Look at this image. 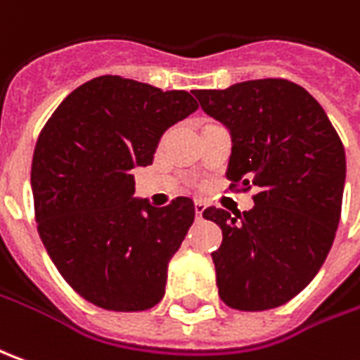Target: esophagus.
<instances>
[{"label":"esophagus","instance_id":"1","mask_svg":"<svg viewBox=\"0 0 360 360\" xmlns=\"http://www.w3.org/2000/svg\"><path fill=\"white\" fill-rule=\"evenodd\" d=\"M205 209H207V205L202 202V200H197L195 202V212H197V219H202V212H205Z\"/></svg>","mask_w":360,"mask_h":360}]
</instances>
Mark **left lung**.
<instances>
[{
    "label": "left lung",
    "mask_w": 360,
    "mask_h": 360,
    "mask_svg": "<svg viewBox=\"0 0 360 360\" xmlns=\"http://www.w3.org/2000/svg\"><path fill=\"white\" fill-rule=\"evenodd\" d=\"M200 108L232 138L231 187L256 189L250 211L209 207L222 244L211 254L221 300L264 311L302 292L323 266L341 219L345 148L305 88L285 78L195 90Z\"/></svg>",
    "instance_id": "8db88e82"
}]
</instances>
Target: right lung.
Returning <instances> with one entry per match:
<instances>
[{"label": "right lung", "instance_id": "1", "mask_svg": "<svg viewBox=\"0 0 360 360\" xmlns=\"http://www.w3.org/2000/svg\"><path fill=\"white\" fill-rule=\"evenodd\" d=\"M199 108L185 90L98 77L72 90L37 139L31 189L39 236L67 283L108 311L161 302L167 266L195 221L189 197L134 199V167Z\"/></svg>", "mask_w": 360, "mask_h": 360}]
</instances>
